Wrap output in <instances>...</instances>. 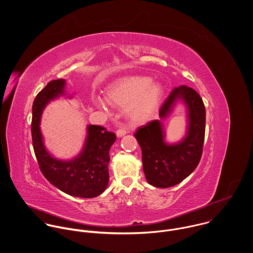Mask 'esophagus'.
I'll list each match as a JSON object with an SVG mask.
<instances>
[{"instance_id":"obj_1","label":"esophagus","mask_w":253,"mask_h":253,"mask_svg":"<svg viewBox=\"0 0 253 253\" xmlns=\"http://www.w3.org/2000/svg\"><path fill=\"white\" fill-rule=\"evenodd\" d=\"M129 131H128V129L126 128V127H125V126H121L118 130H117V132H116V134H117V136L118 137H122V136H124V135H126V133H128Z\"/></svg>"}]
</instances>
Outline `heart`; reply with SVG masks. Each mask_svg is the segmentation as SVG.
<instances>
[{
	"mask_svg": "<svg viewBox=\"0 0 253 253\" xmlns=\"http://www.w3.org/2000/svg\"><path fill=\"white\" fill-rule=\"evenodd\" d=\"M164 95L160 83H152L145 76L121 78L109 84L105 91L106 100L115 107L126 106V113L134 122H144L156 112ZM96 108L106 110L107 104L100 97L92 100Z\"/></svg>",
	"mask_w": 253,
	"mask_h": 253,
	"instance_id": "obj_1",
	"label": "heart"
}]
</instances>
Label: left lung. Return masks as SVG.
Returning <instances> with one entry per match:
<instances>
[{"mask_svg": "<svg viewBox=\"0 0 253 253\" xmlns=\"http://www.w3.org/2000/svg\"><path fill=\"white\" fill-rule=\"evenodd\" d=\"M178 101L185 104L188 121L186 135L181 142H165L160 120L146 124L134 133L142 151L146 180L158 188H169L184 180L196 169L203 153L206 108L195 89L187 85L174 87L160 109V118L167 117Z\"/></svg>", "mask_w": 253, "mask_h": 253, "instance_id": "obj_1", "label": "left lung"}]
</instances>
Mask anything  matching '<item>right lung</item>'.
Listing matches in <instances>:
<instances>
[{"instance_id": "obj_1", "label": "right lung", "mask_w": 253, "mask_h": 253, "mask_svg": "<svg viewBox=\"0 0 253 253\" xmlns=\"http://www.w3.org/2000/svg\"><path fill=\"white\" fill-rule=\"evenodd\" d=\"M66 82H49L34 100L32 107V140L40 169L43 176L60 191L79 198H94L108 186L109 151L116 134L100 126H87V135L81 153L72 160L52 157L43 144L40 128L43 109L53 99L65 95Z\"/></svg>"}]
</instances>
